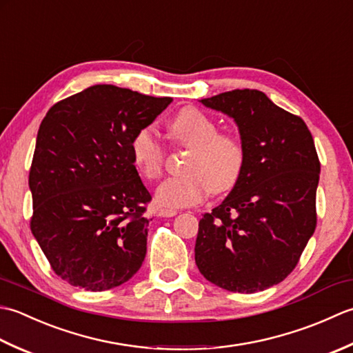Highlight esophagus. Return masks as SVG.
Listing matches in <instances>:
<instances>
[{"instance_id":"obj_1","label":"esophagus","mask_w":353,"mask_h":353,"mask_svg":"<svg viewBox=\"0 0 353 353\" xmlns=\"http://www.w3.org/2000/svg\"><path fill=\"white\" fill-rule=\"evenodd\" d=\"M178 212L176 210H172V208H161L160 212H158V216H161V218H172V216H175Z\"/></svg>"}]
</instances>
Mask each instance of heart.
<instances>
[{
	"instance_id": "heart-1",
	"label": "heart",
	"mask_w": 353,
	"mask_h": 353,
	"mask_svg": "<svg viewBox=\"0 0 353 353\" xmlns=\"http://www.w3.org/2000/svg\"><path fill=\"white\" fill-rule=\"evenodd\" d=\"M168 126L175 146L189 149V154L184 160V175L169 178L158 187V204L187 207L203 201L208 192L221 195L234 189L247 163L245 146L239 137L218 132L216 121L193 106L179 110ZM129 149L137 170L146 181L161 176L166 148L152 128L137 129Z\"/></svg>"
}]
</instances>
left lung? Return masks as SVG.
Instances as JSON below:
<instances>
[{"label":"left lung","mask_w":353,"mask_h":353,"mask_svg":"<svg viewBox=\"0 0 353 353\" xmlns=\"http://www.w3.org/2000/svg\"><path fill=\"white\" fill-rule=\"evenodd\" d=\"M201 103L234 119L247 163L230 195L199 221L196 267L222 290L263 291L291 274L317 227L314 139L262 91L233 90Z\"/></svg>","instance_id":"1"}]
</instances>
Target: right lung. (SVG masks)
Instances as JSON below:
<instances>
[{"mask_svg": "<svg viewBox=\"0 0 353 353\" xmlns=\"http://www.w3.org/2000/svg\"><path fill=\"white\" fill-rule=\"evenodd\" d=\"M170 102L94 85L54 103L42 120L28 175L30 230L70 285L106 291L140 270L152 196L129 145Z\"/></svg>", "mask_w": 353, "mask_h": 353, "instance_id": "1", "label": "right lung"}]
</instances>
